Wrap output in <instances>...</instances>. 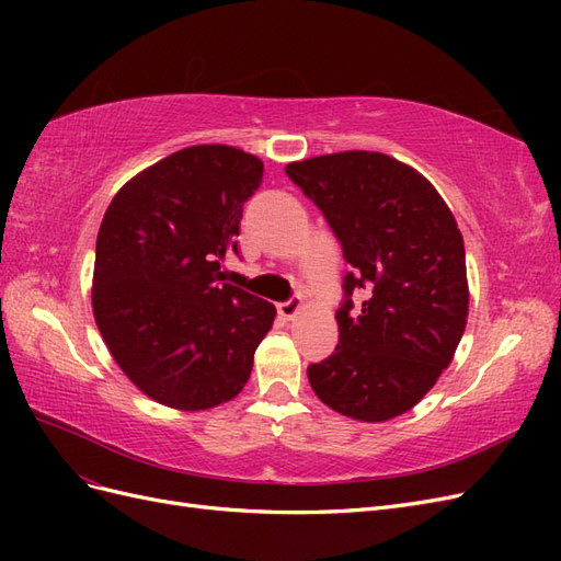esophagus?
<instances>
[{
	"instance_id": "1",
	"label": "esophagus",
	"mask_w": 561,
	"mask_h": 561,
	"mask_svg": "<svg viewBox=\"0 0 561 561\" xmlns=\"http://www.w3.org/2000/svg\"><path fill=\"white\" fill-rule=\"evenodd\" d=\"M301 311V299L299 297H293L290 301H283L278 304V313L285 318V320H295Z\"/></svg>"
}]
</instances>
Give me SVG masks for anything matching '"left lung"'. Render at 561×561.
Wrapping results in <instances>:
<instances>
[{"mask_svg":"<svg viewBox=\"0 0 561 561\" xmlns=\"http://www.w3.org/2000/svg\"><path fill=\"white\" fill-rule=\"evenodd\" d=\"M325 215L353 274L339 344L309 367L313 393L363 423L410 412L454 360L468 320L466 245L435 186L381 151H336L285 165ZM368 287L351 314L350 295Z\"/></svg>","mask_w":561,"mask_h":561,"instance_id":"obj_1","label":"left lung"}]
</instances>
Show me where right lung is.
Wrapping results in <instances>:
<instances>
[{
	"instance_id": "obj_1",
	"label": "right lung",
	"mask_w": 561,
	"mask_h": 561,
	"mask_svg": "<svg viewBox=\"0 0 561 561\" xmlns=\"http://www.w3.org/2000/svg\"><path fill=\"white\" fill-rule=\"evenodd\" d=\"M264 163L231 145H194L145 168L98 231L95 325L130 383L159 404L203 412L241 393L276 307L225 283L245 201Z\"/></svg>"
}]
</instances>
